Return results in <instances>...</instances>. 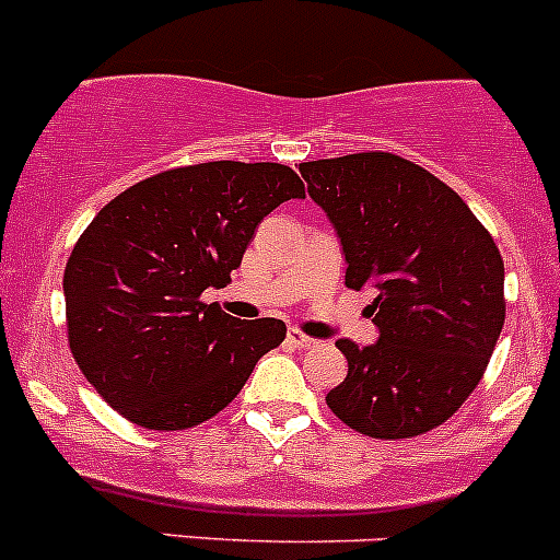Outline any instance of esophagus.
I'll return each instance as SVG.
<instances>
[{"label":"esophagus","mask_w":560,"mask_h":560,"mask_svg":"<svg viewBox=\"0 0 560 560\" xmlns=\"http://www.w3.org/2000/svg\"><path fill=\"white\" fill-rule=\"evenodd\" d=\"M289 340L296 346V349H316V346H318L316 338L300 332V329H289Z\"/></svg>","instance_id":"34e87169"}]
</instances>
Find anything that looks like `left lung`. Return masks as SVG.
Masks as SVG:
<instances>
[{"mask_svg": "<svg viewBox=\"0 0 560 560\" xmlns=\"http://www.w3.org/2000/svg\"><path fill=\"white\" fill-rule=\"evenodd\" d=\"M346 255V285L374 289L380 340L340 338L349 374L327 407L374 440L451 418L481 382L505 322L503 258L448 184L385 151L300 164Z\"/></svg>", "mask_w": 560, "mask_h": 560, "instance_id": "left-lung-1", "label": "left lung"}]
</instances>
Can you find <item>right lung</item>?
Listing matches in <instances>:
<instances>
[{"instance_id":"right-lung-1","label":"right lung","mask_w":560,"mask_h":560,"mask_svg":"<svg viewBox=\"0 0 560 560\" xmlns=\"http://www.w3.org/2000/svg\"><path fill=\"white\" fill-rule=\"evenodd\" d=\"M291 197L305 186L285 164L206 162L151 175L95 214L62 291L73 360L112 409L191 429L283 343L280 318L242 322L200 296L231 283L258 222Z\"/></svg>"}]
</instances>
